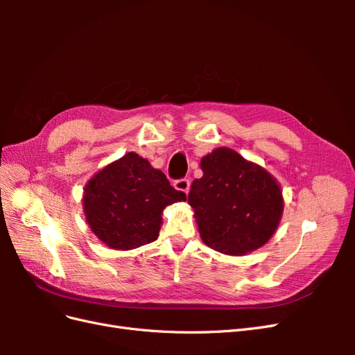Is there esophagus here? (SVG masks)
I'll use <instances>...</instances> for the list:
<instances>
[{"instance_id": "esophagus-1", "label": "esophagus", "mask_w": 355, "mask_h": 355, "mask_svg": "<svg viewBox=\"0 0 355 355\" xmlns=\"http://www.w3.org/2000/svg\"><path fill=\"white\" fill-rule=\"evenodd\" d=\"M173 185H175V188H176L178 191L185 192V194H188V192H189V187H191V184H189V179H187V178L175 180V184H173Z\"/></svg>"}]
</instances>
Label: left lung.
Returning a JSON list of instances; mask_svg holds the SVG:
<instances>
[{
  "mask_svg": "<svg viewBox=\"0 0 355 355\" xmlns=\"http://www.w3.org/2000/svg\"><path fill=\"white\" fill-rule=\"evenodd\" d=\"M202 178L188 196L201 240L225 254L241 256L272 237L283 214V194L265 168L230 148L201 158Z\"/></svg>",
  "mask_w": 355,
  "mask_h": 355,
  "instance_id": "8db88e82",
  "label": "left lung"
}]
</instances>
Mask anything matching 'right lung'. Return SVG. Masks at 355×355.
<instances>
[{
  "mask_svg": "<svg viewBox=\"0 0 355 355\" xmlns=\"http://www.w3.org/2000/svg\"><path fill=\"white\" fill-rule=\"evenodd\" d=\"M185 200V192L171 187L163 171L128 153L87 182L83 206L96 237L111 249L132 250L155 241L161 213Z\"/></svg>",
  "mask_w": 355,
  "mask_h": 355,
  "instance_id": "add662e5",
  "label": "right lung"
}]
</instances>
